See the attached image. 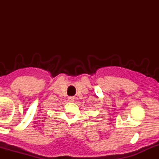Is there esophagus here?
Listing matches in <instances>:
<instances>
[{
	"label": "esophagus",
	"mask_w": 159,
	"mask_h": 159,
	"mask_svg": "<svg viewBox=\"0 0 159 159\" xmlns=\"http://www.w3.org/2000/svg\"><path fill=\"white\" fill-rule=\"evenodd\" d=\"M74 97H72V96H71V97H69L68 98V100L69 101V102H74Z\"/></svg>",
	"instance_id": "obj_1"
}]
</instances>
